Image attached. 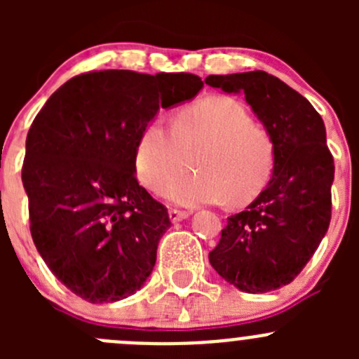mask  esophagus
Segmentation results:
<instances>
[{
    "instance_id": "34e87169",
    "label": "esophagus",
    "mask_w": 359,
    "mask_h": 359,
    "mask_svg": "<svg viewBox=\"0 0 359 359\" xmlns=\"http://www.w3.org/2000/svg\"><path fill=\"white\" fill-rule=\"evenodd\" d=\"M191 213L189 212H182V210H170L168 212V217H170V220H172V222H180V220H184V219H187V217H189Z\"/></svg>"
}]
</instances>
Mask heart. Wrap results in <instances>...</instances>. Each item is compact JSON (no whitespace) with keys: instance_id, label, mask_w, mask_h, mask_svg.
<instances>
[{"instance_id":"1","label":"heart","mask_w":359,"mask_h":359,"mask_svg":"<svg viewBox=\"0 0 359 359\" xmlns=\"http://www.w3.org/2000/svg\"><path fill=\"white\" fill-rule=\"evenodd\" d=\"M194 157V176L172 181ZM276 165V146L255 125L247 107L231 97H206L173 116V128L161 119L149 123L135 149V172L154 193L180 206L226 203L247 206L262 194Z\"/></svg>"}]
</instances>
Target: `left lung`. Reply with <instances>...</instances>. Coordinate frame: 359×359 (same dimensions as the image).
<instances>
[{
	"label": "left lung",
	"mask_w": 359,
	"mask_h": 359,
	"mask_svg": "<svg viewBox=\"0 0 359 359\" xmlns=\"http://www.w3.org/2000/svg\"><path fill=\"white\" fill-rule=\"evenodd\" d=\"M205 83L243 93L276 146L269 184L227 217L210 264L241 292L278 290L295 280L330 226L335 165L325 123L306 97L266 71L212 74Z\"/></svg>",
	"instance_id": "1"
}]
</instances>
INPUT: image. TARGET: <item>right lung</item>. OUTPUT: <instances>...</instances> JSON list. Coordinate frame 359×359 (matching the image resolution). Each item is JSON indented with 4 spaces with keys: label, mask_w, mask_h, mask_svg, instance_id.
Masks as SVG:
<instances>
[{
    "label": "right lung",
    "mask_w": 359,
    "mask_h": 359,
    "mask_svg": "<svg viewBox=\"0 0 359 359\" xmlns=\"http://www.w3.org/2000/svg\"><path fill=\"white\" fill-rule=\"evenodd\" d=\"M189 72L93 71L64 83L25 140L31 236L57 280L92 304L142 288L172 222L139 186L135 149L159 107L194 99Z\"/></svg>",
    "instance_id": "right-lung-1"
}]
</instances>
